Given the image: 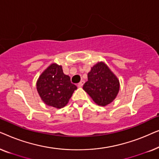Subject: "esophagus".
Instances as JSON below:
<instances>
[{
    "mask_svg": "<svg viewBox=\"0 0 159 159\" xmlns=\"http://www.w3.org/2000/svg\"><path fill=\"white\" fill-rule=\"evenodd\" d=\"M84 83V81H83V80H82V81L80 82V83H78V87H80V88H82V87L83 86Z\"/></svg>",
    "mask_w": 159,
    "mask_h": 159,
    "instance_id": "1",
    "label": "esophagus"
}]
</instances>
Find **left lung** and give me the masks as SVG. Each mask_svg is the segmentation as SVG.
I'll use <instances>...</instances> for the list:
<instances>
[{
    "label": "left lung",
    "instance_id": "left-lung-1",
    "mask_svg": "<svg viewBox=\"0 0 159 159\" xmlns=\"http://www.w3.org/2000/svg\"><path fill=\"white\" fill-rule=\"evenodd\" d=\"M83 90L98 105L105 106L114 101L119 90V82L103 62L92 67Z\"/></svg>",
    "mask_w": 159,
    "mask_h": 159
}]
</instances>
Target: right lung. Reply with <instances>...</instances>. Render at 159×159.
<instances>
[{
	"label": "right lung",
	"instance_id": "add662e5",
	"mask_svg": "<svg viewBox=\"0 0 159 159\" xmlns=\"http://www.w3.org/2000/svg\"><path fill=\"white\" fill-rule=\"evenodd\" d=\"M77 89L70 77L63 72L62 66L56 64L48 67L37 82V90L41 99L46 105L56 108L66 106Z\"/></svg>",
	"mask_w": 159,
	"mask_h": 159
}]
</instances>
